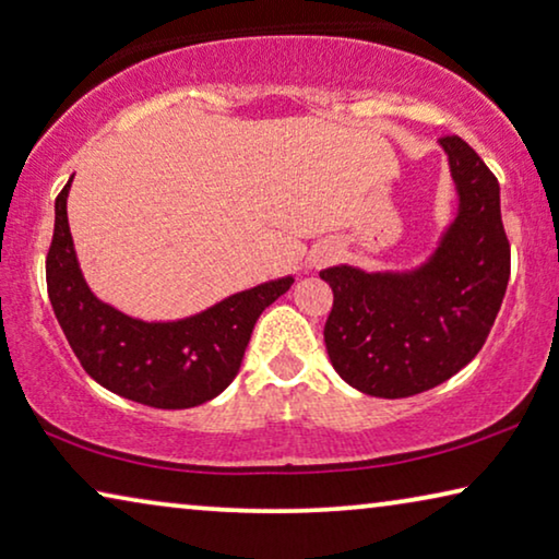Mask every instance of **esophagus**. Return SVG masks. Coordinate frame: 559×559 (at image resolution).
I'll return each instance as SVG.
<instances>
[{
	"instance_id": "34e87169",
	"label": "esophagus",
	"mask_w": 559,
	"mask_h": 559,
	"mask_svg": "<svg viewBox=\"0 0 559 559\" xmlns=\"http://www.w3.org/2000/svg\"><path fill=\"white\" fill-rule=\"evenodd\" d=\"M333 255H336V251H333V248H331V246H326V248H321V251L313 255V265H323V263H329Z\"/></svg>"
}]
</instances>
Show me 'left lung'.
Wrapping results in <instances>:
<instances>
[{"mask_svg": "<svg viewBox=\"0 0 559 559\" xmlns=\"http://www.w3.org/2000/svg\"><path fill=\"white\" fill-rule=\"evenodd\" d=\"M439 143L460 211L429 261L404 273L321 271L333 290L323 329L329 359L346 384L369 396L421 394L464 369L485 346L510 281L495 173L462 138Z\"/></svg>", "mask_w": 559, "mask_h": 559, "instance_id": "8db88e82", "label": "left lung"}]
</instances>
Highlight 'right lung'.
Returning a JSON list of instances; mask_svg holds the SVG:
<instances>
[{"instance_id":"add662e5","label":"right lung","mask_w":559,"mask_h":559,"mask_svg":"<svg viewBox=\"0 0 559 559\" xmlns=\"http://www.w3.org/2000/svg\"><path fill=\"white\" fill-rule=\"evenodd\" d=\"M70 182L55 200L47 294L82 369L112 394L155 409L211 402L236 379L258 316L294 286V276L240 290L180 321L132 319L99 301L82 276L67 223Z\"/></svg>"}]
</instances>
